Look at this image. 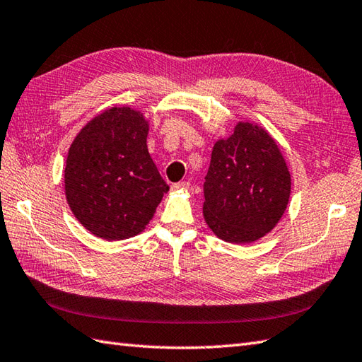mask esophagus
I'll use <instances>...</instances> for the list:
<instances>
[{"mask_svg": "<svg viewBox=\"0 0 362 362\" xmlns=\"http://www.w3.org/2000/svg\"><path fill=\"white\" fill-rule=\"evenodd\" d=\"M189 187V182H186V181H180V182H175L173 186H172V189L173 190H180V189H187Z\"/></svg>", "mask_w": 362, "mask_h": 362, "instance_id": "obj_1", "label": "esophagus"}]
</instances>
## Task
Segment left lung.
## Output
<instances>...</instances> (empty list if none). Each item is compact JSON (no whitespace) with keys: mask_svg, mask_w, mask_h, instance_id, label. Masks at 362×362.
<instances>
[{"mask_svg":"<svg viewBox=\"0 0 362 362\" xmlns=\"http://www.w3.org/2000/svg\"><path fill=\"white\" fill-rule=\"evenodd\" d=\"M291 195V175L276 139L240 120L214 144L204 182V221L228 243H254L276 228Z\"/></svg>","mask_w":362,"mask_h":362,"instance_id":"obj_1","label":"left lung"}]
</instances>
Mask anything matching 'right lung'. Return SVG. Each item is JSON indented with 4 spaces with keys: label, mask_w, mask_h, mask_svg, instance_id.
<instances>
[{
    "label": "right lung",
    "mask_w": 362,
    "mask_h": 362,
    "mask_svg": "<svg viewBox=\"0 0 362 362\" xmlns=\"http://www.w3.org/2000/svg\"><path fill=\"white\" fill-rule=\"evenodd\" d=\"M148 130L139 110L115 105L94 116L72 141L65 195L93 235L116 242L141 234L168 192L148 153Z\"/></svg>",
    "instance_id": "right-lung-1"
}]
</instances>
